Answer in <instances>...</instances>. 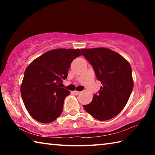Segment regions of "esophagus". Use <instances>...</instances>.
I'll return each mask as SVG.
<instances>
[{
    "instance_id": "obj_1",
    "label": "esophagus",
    "mask_w": 155,
    "mask_h": 155,
    "mask_svg": "<svg viewBox=\"0 0 155 155\" xmlns=\"http://www.w3.org/2000/svg\"><path fill=\"white\" fill-rule=\"evenodd\" d=\"M73 93H74V94H75V95H78V94H80V91H78L75 90V91H73Z\"/></svg>"
}]
</instances>
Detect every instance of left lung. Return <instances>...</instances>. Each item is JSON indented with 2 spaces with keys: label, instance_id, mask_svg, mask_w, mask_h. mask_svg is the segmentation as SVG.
<instances>
[{
  "label": "left lung",
  "instance_id": "1",
  "mask_svg": "<svg viewBox=\"0 0 155 155\" xmlns=\"http://www.w3.org/2000/svg\"><path fill=\"white\" fill-rule=\"evenodd\" d=\"M81 51L103 85L98 94L94 95L92 101L83 105L84 109L98 120L111 119L124 109L132 92L130 65L117 52L107 48H82Z\"/></svg>",
  "mask_w": 155,
  "mask_h": 155
}]
</instances>
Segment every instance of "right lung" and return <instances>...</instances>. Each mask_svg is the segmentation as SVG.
<instances>
[{
  "instance_id": "1",
  "label": "right lung",
  "mask_w": 155,
  "mask_h": 155,
  "mask_svg": "<svg viewBox=\"0 0 155 155\" xmlns=\"http://www.w3.org/2000/svg\"><path fill=\"white\" fill-rule=\"evenodd\" d=\"M82 55L80 49L59 48L47 51L26 68L20 91L26 109L41 123L55 120L63 111L70 91L60 87L68 77L72 61Z\"/></svg>"
}]
</instances>
